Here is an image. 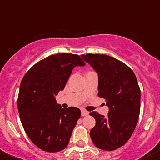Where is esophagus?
Here are the masks:
<instances>
[{"label":"esophagus","mask_w":160,"mask_h":160,"mask_svg":"<svg viewBox=\"0 0 160 160\" xmlns=\"http://www.w3.org/2000/svg\"><path fill=\"white\" fill-rule=\"evenodd\" d=\"M89 114V112L87 111H86V110H82V117H85V116H87Z\"/></svg>","instance_id":"obj_1"}]
</instances>
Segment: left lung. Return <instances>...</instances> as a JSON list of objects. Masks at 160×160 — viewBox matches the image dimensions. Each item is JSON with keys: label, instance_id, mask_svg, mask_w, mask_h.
Wrapping results in <instances>:
<instances>
[{"label": "left lung", "instance_id": "8db88e82", "mask_svg": "<svg viewBox=\"0 0 160 160\" xmlns=\"http://www.w3.org/2000/svg\"><path fill=\"white\" fill-rule=\"evenodd\" d=\"M82 57L98 73V95L109 108L106 117L96 112L90 113L96 121L90 132L91 140L101 150H117L128 142L138 121L141 91L136 76L114 57L91 53Z\"/></svg>", "mask_w": 160, "mask_h": 160}]
</instances>
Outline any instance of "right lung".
Instances as JSON below:
<instances>
[{"label":"right lung","mask_w":160,"mask_h":160,"mask_svg":"<svg viewBox=\"0 0 160 160\" xmlns=\"http://www.w3.org/2000/svg\"><path fill=\"white\" fill-rule=\"evenodd\" d=\"M83 65L78 55L55 54L34 65L22 80L18 97L20 120L31 141L43 151L57 152L69 144L81 111L76 107L62 108L55 95L65 88L73 68Z\"/></svg>","instance_id":"right-lung-1"}]
</instances>
